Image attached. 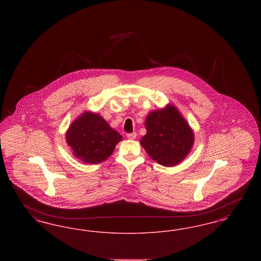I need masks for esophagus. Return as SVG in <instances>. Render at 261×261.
I'll return each mask as SVG.
<instances>
[{"label": "esophagus", "instance_id": "1", "mask_svg": "<svg viewBox=\"0 0 261 261\" xmlns=\"http://www.w3.org/2000/svg\"><path fill=\"white\" fill-rule=\"evenodd\" d=\"M136 133H130V134H127V138H128L129 140H134V139H136Z\"/></svg>", "mask_w": 261, "mask_h": 261}]
</instances>
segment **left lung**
<instances>
[{
    "label": "left lung",
    "instance_id": "1",
    "mask_svg": "<svg viewBox=\"0 0 261 261\" xmlns=\"http://www.w3.org/2000/svg\"><path fill=\"white\" fill-rule=\"evenodd\" d=\"M145 126L147 134L140 143L149 158L162 166H175L184 161L194 146L193 129L171 103L149 112Z\"/></svg>",
    "mask_w": 261,
    "mask_h": 261
}]
</instances>
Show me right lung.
<instances>
[{"mask_svg": "<svg viewBox=\"0 0 261 261\" xmlns=\"http://www.w3.org/2000/svg\"><path fill=\"white\" fill-rule=\"evenodd\" d=\"M65 140L76 159L88 164H97L112 155L122 136L100 114L86 111L68 127Z\"/></svg>", "mask_w": 261, "mask_h": 261, "instance_id": "right-lung-1", "label": "right lung"}]
</instances>
